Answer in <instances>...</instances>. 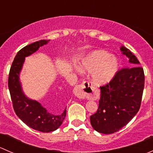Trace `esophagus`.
<instances>
[{
  "label": "esophagus",
  "instance_id": "obj_1",
  "mask_svg": "<svg viewBox=\"0 0 153 153\" xmlns=\"http://www.w3.org/2000/svg\"><path fill=\"white\" fill-rule=\"evenodd\" d=\"M89 90H92V89L89 86V83L86 82L85 81V82L82 83L81 84L75 86V89H74V94L78 98H92V97H95V93H87V92H89Z\"/></svg>",
  "mask_w": 153,
  "mask_h": 153
}]
</instances>
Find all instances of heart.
Here are the masks:
<instances>
[{
  "mask_svg": "<svg viewBox=\"0 0 153 153\" xmlns=\"http://www.w3.org/2000/svg\"><path fill=\"white\" fill-rule=\"evenodd\" d=\"M80 69L92 72V79L98 85H105L113 80L118 70V61L115 56L104 50H95L81 61Z\"/></svg>",
  "mask_w": 153,
  "mask_h": 153,
  "instance_id": "b5f03b06",
  "label": "heart"
}]
</instances>
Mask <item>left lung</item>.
<instances>
[{
	"label": "left lung",
	"instance_id": "left-lung-1",
	"mask_svg": "<svg viewBox=\"0 0 153 153\" xmlns=\"http://www.w3.org/2000/svg\"><path fill=\"white\" fill-rule=\"evenodd\" d=\"M130 67L119 70L111 82L101 86V98L90 123L100 133L112 134L126 126L139 110L144 87V73L136 57L121 46Z\"/></svg>",
	"mask_w": 153,
	"mask_h": 153
}]
</instances>
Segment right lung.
Here are the masks:
<instances>
[{
  "label": "right lung",
  "mask_w": 153,
  "mask_h": 153,
  "mask_svg": "<svg viewBox=\"0 0 153 153\" xmlns=\"http://www.w3.org/2000/svg\"><path fill=\"white\" fill-rule=\"evenodd\" d=\"M49 41L41 40L21 49L12 62L8 80L9 89L16 115L29 127L42 132H52L59 128L66 117L67 108L61 115H54L48 112L38 101L28 98L23 90L20 73L26 57L32 55Z\"/></svg>",
  "instance_id": "1"
}]
</instances>
